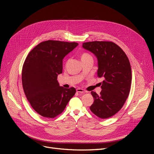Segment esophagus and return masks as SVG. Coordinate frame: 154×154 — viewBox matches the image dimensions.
<instances>
[{
  "mask_svg": "<svg viewBox=\"0 0 154 154\" xmlns=\"http://www.w3.org/2000/svg\"><path fill=\"white\" fill-rule=\"evenodd\" d=\"M76 91H77V92H79V93H84V92H86L84 89H82V88H77Z\"/></svg>",
  "mask_w": 154,
  "mask_h": 154,
  "instance_id": "1",
  "label": "esophagus"
}]
</instances>
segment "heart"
<instances>
[{"mask_svg":"<svg viewBox=\"0 0 154 154\" xmlns=\"http://www.w3.org/2000/svg\"><path fill=\"white\" fill-rule=\"evenodd\" d=\"M80 58H81V60H84V59H86L88 58H92V56L90 54H88V53L84 52L81 54V55H80Z\"/></svg>","mask_w":154,"mask_h":154,"instance_id":"b5f03b06","label":"heart"}]
</instances>
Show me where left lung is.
<instances>
[{
    "instance_id": "8db88e82",
    "label": "left lung",
    "mask_w": 154,
    "mask_h": 154,
    "mask_svg": "<svg viewBox=\"0 0 154 154\" xmlns=\"http://www.w3.org/2000/svg\"><path fill=\"white\" fill-rule=\"evenodd\" d=\"M82 47L97 57V75L103 80L100 83L102 91L99 95L91 92L94 101L90 109L99 118L107 119L122 109L130 93V62L124 51L114 42H88L83 43Z\"/></svg>"
}]
</instances>
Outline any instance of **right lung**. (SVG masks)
<instances>
[{
  "instance_id": "add662e5",
  "label": "right lung",
  "mask_w": 154,
  "mask_h": 154,
  "mask_svg": "<svg viewBox=\"0 0 154 154\" xmlns=\"http://www.w3.org/2000/svg\"><path fill=\"white\" fill-rule=\"evenodd\" d=\"M78 45L77 42L46 40L36 45L27 56L22 71L24 93L38 114L54 118L64 110L76 92L74 87L59 86L64 57Z\"/></svg>"
}]
</instances>
